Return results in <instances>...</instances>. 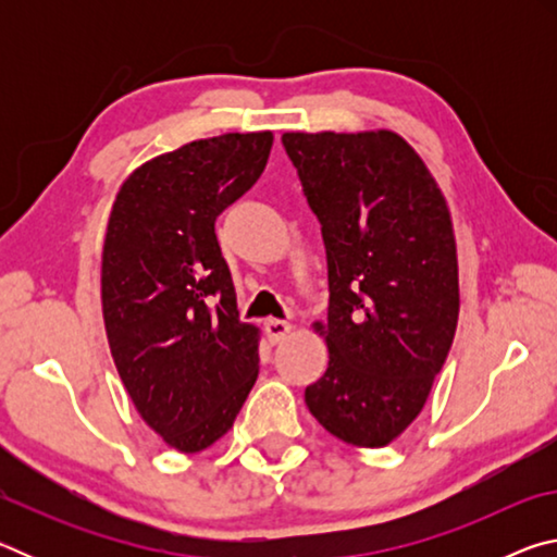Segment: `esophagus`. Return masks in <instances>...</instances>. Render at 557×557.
Instances as JSON below:
<instances>
[{
  "instance_id": "esophagus-1",
  "label": "esophagus",
  "mask_w": 557,
  "mask_h": 557,
  "mask_svg": "<svg viewBox=\"0 0 557 557\" xmlns=\"http://www.w3.org/2000/svg\"><path fill=\"white\" fill-rule=\"evenodd\" d=\"M265 334L270 338V344H280L292 334V324L280 322V319H270V322H265Z\"/></svg>"
}]
</instances>
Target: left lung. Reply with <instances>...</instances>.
Segmentation results:
<instances>
[{"instance_id":"obj_1","label":"left lung","mask_w":557,"mask_h":557,"mask_svg":"<svg viewBox=\"0 0 557 557\" xmlns=\"http://www.w3.org/2000/svg\"><path fill=\"white\" fill-rule=\"evenodd\" d=\"M329 270L326 373L305 400L326 432L385 447L418 418L459 317L457 243L445 196L391 129L285 132Z\"/></svg>"}]
</instances>
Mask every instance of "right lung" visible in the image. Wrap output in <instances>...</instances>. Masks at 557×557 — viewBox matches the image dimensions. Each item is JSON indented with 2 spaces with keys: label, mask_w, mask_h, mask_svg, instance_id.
I'll use <instances>...</instances> for the list:
<instances>
[{
  "label": "right lung",
  "mask_w": 557,
  "mask_h": 557,
  "mask_svg": "<svg viewBox=\"0 0 557 557\" xmlns=\"http://www.w3.org/2000/svg\"><path fill=\"white\" fill-rule=\"evenodd\" d=\"M272 132H228L149 159L112 203L102 319L143 420L178 451L233 428L258 379L260 332L240 322L215 219L258 182Z\"/></svg>",
  "instance_id": "add662e5"
}]
</instances>
